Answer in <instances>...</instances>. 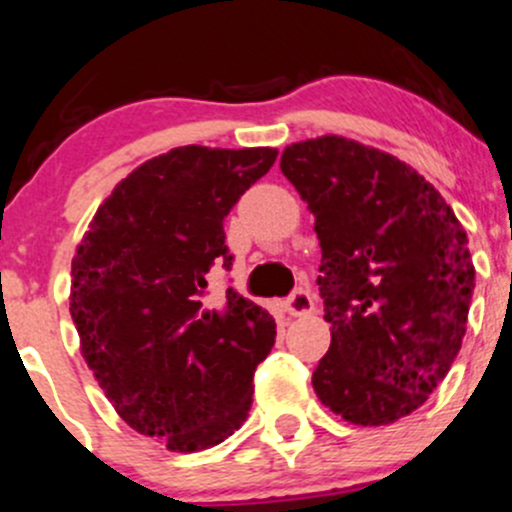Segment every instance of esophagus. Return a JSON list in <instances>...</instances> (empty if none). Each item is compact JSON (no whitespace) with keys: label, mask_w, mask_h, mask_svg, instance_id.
Here are the masks:
<instances>
[{"label":"esophagus","mask_w":512,"mask_h":512,"mask_svg":"<svg viewBox=\"0 0 512 512\" xmlns=\"http://www.w3.org/2000/svg\"><path fill=\"white\" fill-rule=\"evenodd\" d=\"M314 311V297L306 289H297L292 297L287 299V314L289 316H306Z\"/></svg>","instance_id":"1"}]
</instances>
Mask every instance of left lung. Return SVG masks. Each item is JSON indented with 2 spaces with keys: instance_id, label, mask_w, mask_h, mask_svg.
Listing matches in <instances>:
<instances>
[{
  "instance_id": "1",
  "label": "left lung",
  "mask_w": 512,
  "mask_h": 512,
  "mask_svg": "<svg viewBox=\"0 0 512 512\" xmlns=\"http://www.w3.org/2000/svg\"><path fill=\"white\" fill-rule=\"evenodd\" d=\"M279 169L321 245L331 346L311 378L316 397L360 427L397 422L461 351L476 287L464 225L417 169L355 139L294 142Z\"/></svg>"
}]
</instances>
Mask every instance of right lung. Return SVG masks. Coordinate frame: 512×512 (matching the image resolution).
Listing matches in <instances>:
<instances>
[{
  "mask_svg": "<svg viewBox=\"0 0 512 512\" xmlns=\"http://www.w3.org/2000/svg\"><path fill=\"white\" fill-rule=\"evenodd\" d=\"M277 149L188 144L144 161L102 201L71 265L80 353L115 412L169 451L228 439L252 405L274 319L206 274L230 267L225 215L272 169Z\"/></svg>",
  "mask_w": 512,
  "mask_h": 512,
  "instance_id": "right-lung-1",
  "label": "right lung"
}]
</instances>
